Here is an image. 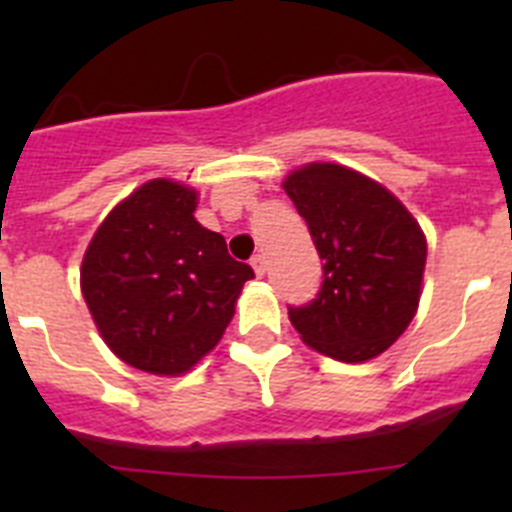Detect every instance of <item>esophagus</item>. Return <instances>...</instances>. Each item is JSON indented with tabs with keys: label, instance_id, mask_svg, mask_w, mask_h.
I'll return each mask as SVG.
<instances>
[{
	"label": "esophagus",
	"instance_id": "obj_1",
	"mask_svg": "<svg viewBox=\"0 0 512 512\" xmlns=\"http://www.w3.org/2000/svg\"><path fill=\"white\" fill-rule=\"evenodd\" d=\"M251 266H253V271H256V277H264V274H266L264 253H256V256L251 259Z\"/></svg>",
	"mask_w": 512,
	"mask_h": 512
}]
</instances>
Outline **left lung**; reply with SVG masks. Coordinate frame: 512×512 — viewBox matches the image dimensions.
Returning <instances> with one entry per match:
<instances>
[{"instance_id":"obj_1","label":"left lung","mask_w":512,"mask_h":512,"mask_svg":"<svg viewBox=\"0 0 512 512\" xmlns=\"http://www.w3.org/2000/svg\"><path fill=\"white\" fill-rule=\"evenodd\" d=\"M323 264V284L289 320L307 346L338 361H369L415 318L425 235L395 194L338 164H307L284 179Z\"/></svg>"}]
</instances>
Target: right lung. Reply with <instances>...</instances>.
<instances>
[{
  "mask_svg": "<svg viewBox=\"0 0 512 512\" xmlns=\"http://www.w3.org/2000/svg\"><path fill=\"white\" fill-rule=\"evenodd\" d=\"M194 207V189L146 182L104 217L81 261V292L104 343L140 372H189L223 338L253 279Z\"/></svg>",
  "mask_w": 512,
  "mask_h": 512,
  "instance_id": "right-lung-1",
  "label": "right lung"
}]
</instances>
